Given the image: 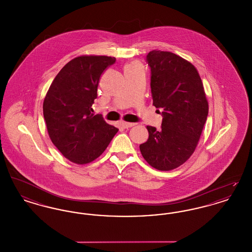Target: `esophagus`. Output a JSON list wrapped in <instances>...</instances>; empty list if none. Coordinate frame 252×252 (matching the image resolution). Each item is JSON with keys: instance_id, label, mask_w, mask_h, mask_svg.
<instances>
[{"instance_id": "esophagus-1", "label": "esophagus", "mask_w": 252, "mask_h": 252, "mask_svg": "<svg viewBox=\"0 0 252 252\" xmlns=\"http://www.w3.org/2000/svg\"><path fill=\"white\" fill-rule=\"evenodd\" d=\"M122 125H123V126H124L125 128H129V127H132V126H135L134 123H127V122H123Z\"/></svg>"}]
</instances>
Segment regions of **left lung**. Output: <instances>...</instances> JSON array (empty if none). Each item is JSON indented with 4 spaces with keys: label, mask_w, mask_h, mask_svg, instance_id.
Listing matches in <instances>:
<instances>
[{
    "label": "left lung",
    "mask_w": 252,
    "mask_h": 252,
    "mask_svg": "<svg viewBox=\"0 0 252 252\" xmlns=\"http://www.w3.org/2000/svg\"><path fill=\"white\" fill-rule=\"evenodd\" d=\"M146 62L151 70L153 105L162 109V123L159 130L146 126L149 137L140 150L152 167L169 171L192 156L209 105L201 78L192 63L171 52L156 50L148 53Z\"/></svg>",
    "instance_id": "1"
}]
</instances>
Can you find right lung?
Listing matches in <instances>:
<instances>
[{
	"label": "right lung",
	"mask_w": 252,
	"mask_h": 252,
	"mask_svg": "<svg viewBox=\"0 0 252 252\" xmlns=\"http://www.w3.org/2000/svg\"><path fill=\"white\" fill-rule=\"evenodd\" d=\"M115 58L81 56L69 61L55 77L43 101L49 137L61 154L77 164L94 160L118 128L92 108L101 74Z\"/></svg>",
	"instance_id": "add662e5"
}]
</instances>
